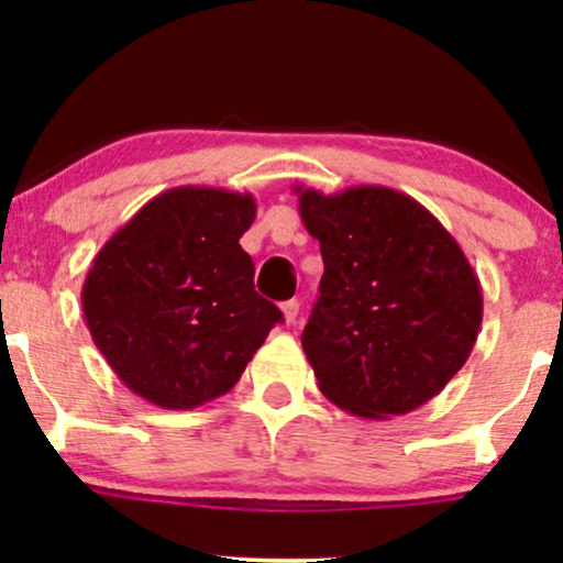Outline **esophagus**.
I'll use <instances>...</instances> for the list:
<instances>
[{
	"label": "esophagus",
	"instance_id": "esophagus-1",
	"mask_svg": "<svg viewBox=\"0 0 563 563\" xmlns=\"http://www.w3.org/2000/svg\"><path fill=\"white\" fill-rule=\"evenodd\" d=\"M280 309H283V320H286L288 325H290V322H296V318H299V301H296V299L286 301Z\"/></svg>",
	"mask_w": 563,
	"mask_h": 563
}]
</instances>
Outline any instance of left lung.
<instances>
[{
    "label": "left lung",
    "instance_id": "left-lung-1",
    "mask_svg": "<svg viewBox=\"0 0 563 563\" xmlns=\"http://www.w3.org/2000/svg\"><path fill=\"white\" fill-rule=\"evenodd\" d=\"M294 190L325 264L301 333L320 391L376 421L426 405L466 365L482 328V286L463 249L391 187Z\"/></svg>",
    "mask_w": 563,
    "mask_h": 563
}]
</instances>
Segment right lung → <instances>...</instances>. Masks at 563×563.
Wrapping results in <instances>:
<instances>
[{
    "mask_svg": "<svg viewBox=\"0 0 563 563\" xmlns=\"http://www.w3.org/2000/svg\"><path fill=\"white\" fill-rule=\"evenodd\" d=\"M254 219L251 192L172 187L97 251L84 320L126 389L164 410H192L238 384L283 320L254 290V262L241 249Z\"/></svg>",
    "mask_w": 563,
    "mask_h": 563,
    "instance_id": "add662e5",
    "label": "right lung"
}]
</instances>
